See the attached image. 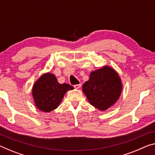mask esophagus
I'll list each match as a JSON object with an SVG mask.
<instances>
[{"instance_id": "34e87169", "label": "esophagus", "mask_w": 155, "mask_h": 155, "mask_svg": "<svg viewBox=\"0 0 155 155\" xmlns=\"http://www.w3.org/2000/svg\"><path fill=\"white\" fill-rule=\"evenodd\" d=\"M73 87H74L75 89H79V88H80V87H81V84H75L74 86H73Z\"/></svg>"}]
</instances>
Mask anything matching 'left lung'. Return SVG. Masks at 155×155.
I'll use <instances>...</instances> for the list:
<instances>
[{"mask_svg": "<svg viewBox=\"0 0 155 155\" xmlns=\"http://www.w3.org/2000/svg\"><path fill=\"white\" fill-rule=\"evenodd\" d=\"M82 88L91 104L104 111L118 99L122 84L117 73L109 66H104L91 73L89 80Z\"/></svg>", "mask_w": 155, "mask_h": 155, "instance_id": "left-lung-1", "label": "left lung"}]
</instances>
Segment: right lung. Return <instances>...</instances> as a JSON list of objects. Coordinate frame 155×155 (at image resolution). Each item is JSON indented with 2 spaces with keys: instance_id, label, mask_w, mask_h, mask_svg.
<instances>
[{
  "instance_id": "add662e5",
  "label": "right lung",
  "mask_w": 155,
  "mask_h": 155,
  "mask_svg": "<svg viewBox=\"0 0 155 155\" xmlns=\"http://www.w3.org/2000/svg\"><path fill=\"white\" fill-rule=\"evenodd\" d=\"M73 89L68 84H59L55 76L46 73L33 86L32 96L37 108L49 112L58 107L66 92Z\"/></svg>"
}]
</instances>
